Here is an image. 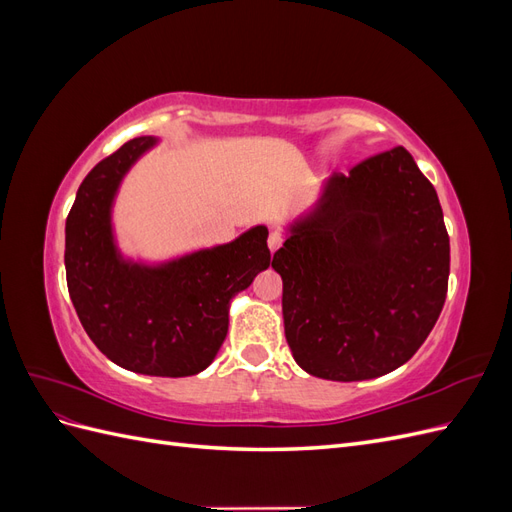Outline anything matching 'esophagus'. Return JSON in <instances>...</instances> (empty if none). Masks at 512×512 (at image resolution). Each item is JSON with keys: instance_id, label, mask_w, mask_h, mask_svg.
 I'll list each match as a JSON object with an SVG mask.
<instances>
[{"instance_id": "obj_1", "label": "esophagus", "mask_w": 512, "mask_h": 512, "mask_svg": "<svg viewBox=\"0 0 512 512\" xmlns=\"http://www.w3.org/2000/svg\"><path fill=\"white\" fill-rule=\"evenodd\" d=\"M267 243H269V250H271V252H277V250H280V247H282V243H284V237L280 235V232H271Z\"/></svg>"}]
</instances>
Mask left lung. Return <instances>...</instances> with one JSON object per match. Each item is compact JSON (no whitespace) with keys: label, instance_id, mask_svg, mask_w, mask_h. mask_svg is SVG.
<instances>
[{"label":"left lung","instance_id":"8db88e82","mask_svg":"<svg viewBox=\"0 0 512 512\" xmlns=\"http://www.w3.org/2000/svg\"><path fill=\"white\" fill-rule=\"evenodd\" d=\"M271 267L299 367L337 382L389 374L444 307L451 243L438 194L404 147L376 153L324 183Z\"/></svg>","mask_w":512,"mask_h":512}]
</instances>
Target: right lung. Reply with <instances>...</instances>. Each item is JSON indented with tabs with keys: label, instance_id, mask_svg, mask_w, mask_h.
I'll return each instance as SVG.
<instances>
[{
	"label": "right lung",
	"instance_id": "right-lung-1",
	"mask_svg": "<svg viewBox=\"0 0 512 512\" xmlns=\"http://www.w3.org/2000/svg\"><path fill=\"white\" fill-rule=\"evenodd\" d=\"M158 143L138 136L83 179L66 220V280L83 329L123 369L183 378L211 365L228 333L230 299L271 262L269 230L158 267L123 260L111 209L123 175Z\"/></svg>",
	"mask_w": 512,
	"mask_h": 512
}]
</instances>
